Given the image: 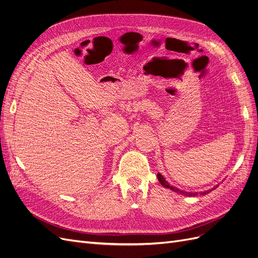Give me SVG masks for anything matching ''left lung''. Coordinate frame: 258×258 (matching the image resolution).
Instances as JSON below:
<instances>
[{
	"label": "left lung",
	"mask_w": 258,
	"mask_h": 258,
	"mask_svg": "<svg viewBox=\"0 0 258 258\" xmlns=\"http://www.w3.org/2000/svg\"><path fill=\"white\" fill-rule=\"evenodd\" d=\"M157 177H158V180H159V182H160L164 187H166V188H170V189H172L173 192H176V193H178V194H181V195H183V196H188V197L197 196V195H207V194H209L210 192H212L213 189H215V188L218 186V184H217V185H215V186L213 187V188H211V189H207V191H203V192H185V191H182V189H180V188H178V187H176V186L171 185L169 182H167V181L165 180L164 177H163L160 173L157 174Z\"/></svg>",
	"instance_id": "8db88e82"
}]
</instances>
